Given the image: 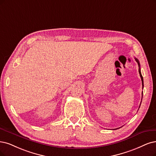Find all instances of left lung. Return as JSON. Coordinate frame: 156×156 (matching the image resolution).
Listing matches in <instances>:
<instances>
[{"instance_id": "1", "label": "left lung", "mask_w": 156, "mask_h": 156, "mask_svg": "<svg viewBox=\"0 0 156 156\" xmlns=\"http://www.w3.org/2000/svg\"><path fill=\"white\" fill-rule=\"evenodd\" d=\"M135 60H136V61L137 62V64H138V66H139V73H140V77H141V81H142V86H143V87H144V85H143V78L142 75H141V70H140V64L139 60H138L137 58H135ZM142 98H143V92H142ZM141 103H140V105H141ZM140 107H139V108H140ZM118 129H119V128H118Z\"/></svg>"}]
</instances>
